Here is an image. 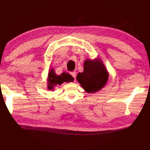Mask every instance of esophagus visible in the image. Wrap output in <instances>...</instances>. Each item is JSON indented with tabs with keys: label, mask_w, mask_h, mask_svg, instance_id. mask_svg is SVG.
<instances>
[{
	"label": "esophagus",
	"mask_w": 150,
	"mask_h": 150,
	"mask_svg": "<svg viewBox=\"0 0 150 150\" xmlns=\"http://www.w3.org/2000/svg\"><path fill=\"white\" fill-rule=\"evenodd\" d=\"M70 73H71V74L72 75V77L75 79L76 78V72L75 71H73V72H70Z\"/></svg>",
	"instance_id": "34e87169"
}]
</instances>
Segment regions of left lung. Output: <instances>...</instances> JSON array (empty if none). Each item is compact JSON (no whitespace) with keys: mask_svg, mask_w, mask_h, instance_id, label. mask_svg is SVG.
<instances>
[{"mask_svg":"<svg viewBox=\"0 0 150 150\" xmlns=\"http://www.w3.org/2000/svg\"><path fill=\"white\" fill-rule=\"evenodd\" d=\"M108 78V73L101 62L86 59L84 71L78 73L76 79L86 92L94 93L105 85Z\"/></svg>","mask_w":150,"mask_h":150,"instance_id":"8db88e82","label":"left lung"}]
</instances>
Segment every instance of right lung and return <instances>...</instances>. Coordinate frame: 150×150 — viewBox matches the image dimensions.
Returning a JSON list of instances; mask_svg holds the SVG:
<instances>
[{
  "mask_svg": "<svg viewBox=\"0 0 150 150\" xmlns=\"http://www.w3.org/2000/svg\"><path fill=\"white\" fill-rule=\"evenodd\" d=\"M74 81V78L68 73L63 72L60 75H56L53 69H51L49 73V90L52 89L54 85H60L64 82H72Z\"/></svg>",
  "mask_w": 150,
  "mask_h": 150,
  "instance_id": "obj_1",
  "label": "right lung"
}]
</instances>
